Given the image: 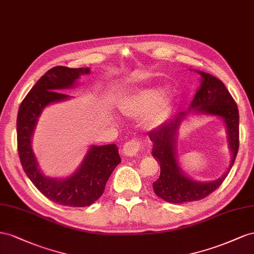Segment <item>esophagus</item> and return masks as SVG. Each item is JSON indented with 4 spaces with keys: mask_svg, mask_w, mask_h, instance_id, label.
<instances>
[{
    "mask_svg": "<svg viewBox=\"0 0 254 254\" xmlns=\"http://www.w3.org/2000/svg\"><path fill=\"white\" fill-rule=\"evenodd\" d=\"M141 148V142L137 139H132L126 142L123 146V154L128 157H132L138 154V152Z\"/></svg>",
    "mask_w": 254,
    "mask_h": 254,
    "instance_id": "34e87169",
    "label": "esophagus"
}]
</instances>
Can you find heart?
Returning a JSON list of instances; mask_svg holds the SVG:
<instances>
[{
	"mask_svg": "<svg viewBox=\"0 0 254 254\" xmlns=\"http://www.w3.org/2000/svg\"><path fill=\"white\" fill-rule=\"evenodd\" d=\"M162 90L159 88H150L135 93L126 99L120 104V112L129 118L140 117L150 108L151 113L146 119L149 127H154L163 122L168 114V101L166 98H159Z\"/></svg>",
	"mask_w": 254,
	"mask_h": 254,
	"instance_id": "1",
	"label": "heart"
}]
</instances>
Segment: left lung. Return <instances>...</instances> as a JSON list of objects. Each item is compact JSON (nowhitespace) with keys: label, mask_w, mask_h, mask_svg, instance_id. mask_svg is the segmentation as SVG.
<instances>
[{"label":"left lung","mask_w":254,"mask_h":254,"mask_svg":"<svg viewBox=\"0 0 254 254\" xmlns=\"http://www.w3.org/2000/svg\"><path fill=\"white\" fill-rule=\"evenodd\" d=\"M197 72L201 75V85L188 111L179 113L176 117L149 133V138L153 144L152 155L161 165V175L153 183V190L159 198L170 203L198 201L215 191L227 178L235 162L240 146V115L234 99L220 79L205 72ZM190 112L218 115L226 123L229 147L232 153L230 166L221 178L211 183L191 180L177 164V129Z\"/></svg>","instance_id":"8db88e82"}]
</instances>
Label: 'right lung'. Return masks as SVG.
Here are the masks:
<instances>
[{"label": "right lung", "mask_w": 254, "mask_h": 254, "mask_svg": "<svg viewBox=\"0 0 254 254\" xmlns=\"http://www.w3.org/2000/svg\"><path fill=\"white\" fill-rule=\"evenodd\" d=\"M89 68L57 66L50 69L34 85L21 103L17 117V142L21 165L26 176L48 199L62 205L84 207L102 195L112 172L121 162L116 144L91 146L75 172L66 179L46 177L38 167L32 149V136L43 108L70 96L60 92L74 87Z\"/></svg>", "instance_id": "add662e5"}]
</instances>
